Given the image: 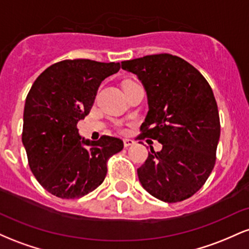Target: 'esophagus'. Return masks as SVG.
<instances>
[{
  "instance_id": "1",
  "label": "esophagus",
  "mask_w": 249,
  "mask_h": 249,
  "mask_svg": "<svg viewBox=\"0 0 249 249\" xmlns=\"http://www.w3.org/2000/svg\"><path fill=\"white\" fill-rule=\"evenodd\" d=\"M134 142L133 139H130V138H126L124 139V146L125 147H128V146H132V145H134Z\"/></svg>"
}]
</instances>
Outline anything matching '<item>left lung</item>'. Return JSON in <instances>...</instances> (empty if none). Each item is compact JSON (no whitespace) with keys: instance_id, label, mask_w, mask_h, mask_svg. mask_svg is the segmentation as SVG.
<instances>
[{"instance_id":"1","label":"left lung","mask_w":249,"mask_h":249,"mask_svg":"<svg viewBox=\"0 0 249 249\" xmlns=\"http://www.w3.org/2000/svg\"><path fill=\"white\" fill-rule=\"evenodd\" d=\"M122 68L138 76L147 93L148 112L137 138L162 144L137 170L139 181L161 201L190 198L215 165L220 118L212 89L193 65L170 53L124 61Z\"/></svg>"}]
</instances>
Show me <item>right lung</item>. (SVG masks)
Instances as JSON below:
<instances>
[{
    "mask_svg": "<svg viewBox=\"0 0 249 249\" xmlns=\"http://www.w3.org/2000/svg\"><path fill=\"white\" fill-rule=\"evenodd\" d=\"M119 63L65 59L36 78L25 99L22 142L37 181L62 199H77L104 181L107 160L123 141L102 136L81 141L77 123L89 115L99 85Z\"/></svg>",
    "mask_w": 249,
    "mask_h": 249,
    "instance_id": "obj_1",
    "label": "right lung"
}]
</instances>
